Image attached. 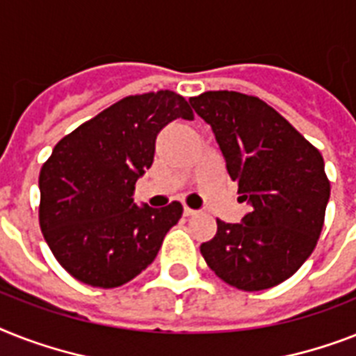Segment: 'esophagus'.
I'll list each match as a JSON object with an SVG mask.
<instances>
[{
  "label": "esophagus",
  "instance_id": "34e87169",
  "mask_svg": "<svg viewBox=\"0 0 356 356\" xmlns=\"http://www.w3.org/2000/svg\"><path fill=\"white\" fill-rule=\"evenodd\" d=\"M183 212L186 218H190V216H195V213H197V210H193V208H190V207H184Z\"/></svg>",
  "mask_w": 356,
  "mask_h": 356
}]
</instances>
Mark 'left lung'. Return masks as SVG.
Segmentation results:
<instances>
[{"label": "left lung", "instance_id": "8db88e82", "mask_svg": "<svg viewBox=\"0 0 356 356\" xmlns=\"http://www.w3.org/2000/svg\"><path fill=\"white\" fill-rule=\"evenodd\" d=\"M190 104L212 126L228 175L252 207L241 223L218 219L201 245L204 261L239 291L280 285L318 243L331 193L322 153L252 95L207 91Z\"/></svg>", "mask_w": 356, "mask_h": 356}]
</instances>
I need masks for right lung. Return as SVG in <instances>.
<instances>
[{
  "mask_svg": "<svg viewBox=\"0 0 356 356\" xmlns=\"http://www.w3.org/2000/svg\"><path fill=\"white\" fill-rule=\"evenodd\" d=\"M193 111L170 89L129 95L54 146L40 172V227L58 263L78 282L113 289L155 259L183 204L133 203L153 163L157 133Z\"/></svg>",
  "mask_w": 356,
  "mask_h": 356,
  "instance_id": "1",
  "label": "right lung"
}]
</instances>
